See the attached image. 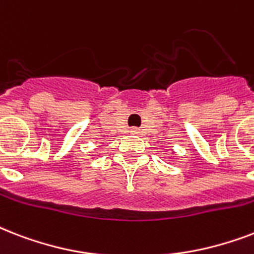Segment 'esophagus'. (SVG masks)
<instances>
[{
	"label": "esophagus",
	"instance_id": "obj_1",
	"mask_svg": "<svg viewBox=\"0 0 254 254\" xmlns=\"http://www.w3.org/2000/svg\"><path fill=\"white\" fill-rule=\"evenodd\" d=\"M131 131H134L135 134H137V133H138V129H133V130H131Z\"/></svg>",
	"mask_w": 254,
	"mask_h": 254
}]
</instances>
